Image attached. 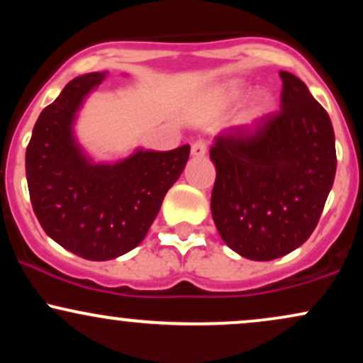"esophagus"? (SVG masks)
I'll return each instance as SVG.
<instances>
[{
    "label": "esophagus",
    "mask_w": 363,
    "mask_h": 363,
    "mask_svg": "<svg viewBox=\"0 0 363 363\" xmlns=\"http://www.w3.org/2000/svg\"><path fill=\"white\" fill-rule=\"evenodd\" d=\"M191 155L193 157H205L206 155V143L203 140L196 141V143L191 145Z\"/></svg>",
    "instance_id": "34e87169"
}]
</instances>
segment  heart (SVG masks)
I'll return each mask as SVG.
<instances>
[{
	"label": "heart",
	"instance_id": "heart-1",
	"mask_svg": "<svg viewBox=\"0 0 363 363\" xmlns=\"http://www.w3.org/2000/svg\"><path fill=\"white\" fill-rule=\"evenodd\" d=\"M249 86L242 82H232L227 83L222 90V99L227 104H235L247 95ZM274 111V97L269 90H256L252 91L251 97L245 102V107L242 111V123L247 128L257 129L272 118Z\"/></svg>",
	"mask_w": 363,
	"mask_h": 363
}]
</instances>
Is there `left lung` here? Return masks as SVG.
Masks as SVG:
<instances>
[{"label":"left lung","mask_w":363,"mask_h":363,"mask_svg":"<svg viewBox=\"0 0 363 363\" xmlns=\"http://www.w3.org/2000/svg\"><path fill=\"white\" fill-rule=\"evenodd\" d=\"M280 112L252 136H220L211 215L232 251L272 261L314 232L335 182V131L301 78L280 72Z\"/></svg>","instance_id":"8db88e82"}]
</instances>
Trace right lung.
I'll use <instances>...</instances> for the list:
<instances>
[{"instance_id":"1","label":"right lung","mask_w":363,"mask_h":363,"mask_svg":"<svg viewBox=\"0 0 363 363\" xmlns=\"http://www.w3.org/2000/svg\"><path fill=\"white\" fill-rule=\"evenodd\" d=\"M107 74L73 78L40 112L25 153L40 227L66 251L90 261L116 259L141 244L189 158V145L170 152L136 148L112 162H95L85 152L74 124Z\"/></svg>"}]
</instances>
